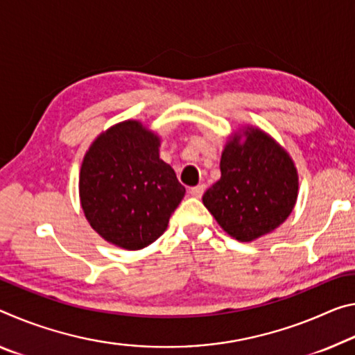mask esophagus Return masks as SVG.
I'll use <instances>...</instances> for the list:
<instances>
[{"instance_id": "1", "label": "esophagus", "mask_w": 355, "mask_h": 355, "mask_svg": "<svg viewBox=\"0 0 355 355\" xmlns=\"http://www.w3.org/2000/svg\"><path fill=\"white\" fill-rule=\"evenodd\" d=\"M205 191V184H198V187H193L189 189V194L193 196V198H202V194H204Z\"/></svg>"}]
</instances>
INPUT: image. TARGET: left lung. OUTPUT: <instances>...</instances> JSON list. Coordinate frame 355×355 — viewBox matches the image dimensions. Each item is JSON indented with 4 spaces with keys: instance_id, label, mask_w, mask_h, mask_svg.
<instances>
[{
    "instance_id": "obj_1",
    "label": "left lung",
    "mask_w": 355,
    "mask_h": 355,
    "mask_svg": "<svg viewBox=\"0 0 355 355\" xmlns=\"http://www.w3.org/2000/svg\"><path fill=\"white\" fill-rule=\"evenodd\" d=\"M221 178L202 202L226 234L252 241L273 232L292 213L299 173L291 155L257 126H241L221 153Z\"/></svg>"
}]
</instances>
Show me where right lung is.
<instances>
[{
	"label": "right lung",
	"instance_id": "obj_1",
	"mask_svg": "<svg viewBox=\"0 0 355 355\" xmlns=\"http://www.w3.org/2000/svg\"><path fill=\"white\" fill-rule=\"evenodd\" d=\"M159 147L155 131L126 120L101 132L83 156L82 210L89 226L118 248L137 251L159 239L187 193Z\"/></svg>",
	"mask_w": 355,
	"mask_h": 355
}]
</instances>
